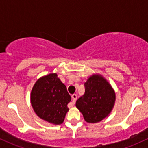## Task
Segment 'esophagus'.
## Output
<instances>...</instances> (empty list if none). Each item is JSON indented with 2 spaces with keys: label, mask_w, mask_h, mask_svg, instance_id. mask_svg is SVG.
<instances>
[{
  "label": "esophagus",
  "mask_w": 148,
  "mask_h": 148,
  "mask_svg": "<svg viewBox=\"0 0 148 148\" xmlns=\"http://www.w3.org/2000/svg\"><path fill=\"white\" fill-rule=\"evenodd\" d=\"M72 101H73V103H72V105H74V103L75 102V101H76V100L77 99V95H76V94H74V95H72Z\"/></svg>",
  "instance_id": "obj_1"
}]
</instances>
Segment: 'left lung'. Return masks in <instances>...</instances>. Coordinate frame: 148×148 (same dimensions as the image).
Returning <instances> with one entry per match:
<instances>
[{
	"label": "left lung",
	"instance_id": "8db88e82",
	"mask_svg": "<svg viewBox=\"0 0 148 148\" xmlns=\"http://www.w3.org/2000/svg\"><path fill=\"white\" fill-rule=\"evenodd\" d=\"M85 93L76 106L88 123H97L109 115L115 101V92L103 76L94 74L85 83Z\"/></svg>",
	"mask_w": 148,
	"mask_h": 148
}]
</instances>
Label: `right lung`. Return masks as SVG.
<instances>
[{
	"label": "right lung",
	"instance_id": "1",
	"mask_svg": "<svg viewBox=\"0 0 148 148\" xmlns=\"http://www.w3.org/2000/svg\"><path fill=\"white\" fill-rule=\"evenodd\" d=\"M70 101L67 88L56 73L40 77L30 93V103L37 116L56 125L63 123Z\"/></svg>",
	"mask_w": 148,
	"mask_h": 148
}]
</instances>
